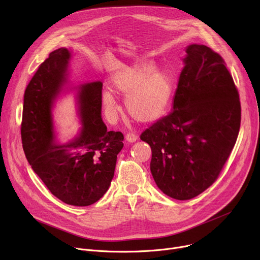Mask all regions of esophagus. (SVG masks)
<instances>
[{
    "label": "esophagus",
    "mask_w": 260,
    "mask_h": 260,
    "mask_svg": "<svg viewBox=\"0 0 260 260\" xmlns=\"http://www.w3.org/2000/svg\"><path fill=\"white\" fill-rule=\"evenodd\" d=\"M125 138H126V141H127V142L133 143V142H136V141H137V139H138V136L136 135V134H134V133H127Z\"/></svg>",
    "instance_id": "obj_1"
}]
</instances>
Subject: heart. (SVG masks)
Wrapping results in <instances>:
<instances>
[{
    "label": "heart",
    "mask_w": 260,
    "mask_h": 260,
    "mask_svg": "<svg viewBox=\"0 0 260 260\" xmlns=\"http://www.w3.org/2000/svg\"><path fill=\"white\" fill-rule=\"evenodd\" d=\"M114 91L126 94L124 106L127 114L140 123H154L166 115L176 88L174 74L166 67H157L153 60L124 64L111 77ZM102 101L108 115L118 111L115 94L105 90Z\"/></svg>",
    "instance_id": "obj_1"
}]
</instances>
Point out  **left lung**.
Masks as SVG:
<instances>
[{
  "label": "left lung",
  "mask_w": 260,
  "mask_h": 260,
  "mask_svg": "<svg viewBox=\"0 0 260 260\" xmlns=\"http://www.w3.org/2000/svg\"><path fill=\"white\" fill-rule=\"evenodd\" d=\"M172 112L145 129L157 186L177 200L192 199L217 179L233 149L241 108L223 59L210 47H185Z\"/></svg>",
  "instance_id": "1"
}]
</instances>
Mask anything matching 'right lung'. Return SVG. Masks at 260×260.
<instances>
[{
    "instance_id": "right-lung-1",
    "label": "right lung",
    "mask_w": 260,
    "mask_h": 260,
    "mask_svg": "<svg viewBox=\"0 0 260 260\" xmlns=\"http://www.w3.org/2000/svg\"><path fill=\"white\" fill-rule=\"evenodd\" d=\"M65 47L50 52L24 93L22 143L34 172L51 194L66 204L87 207L111 185L117 155L123 148L120 132H108L102 120V82L74 84ZM75 91L81 127L71 141L56 137L53 109L63 94Z\"/></svg>"
}]
</instances>
